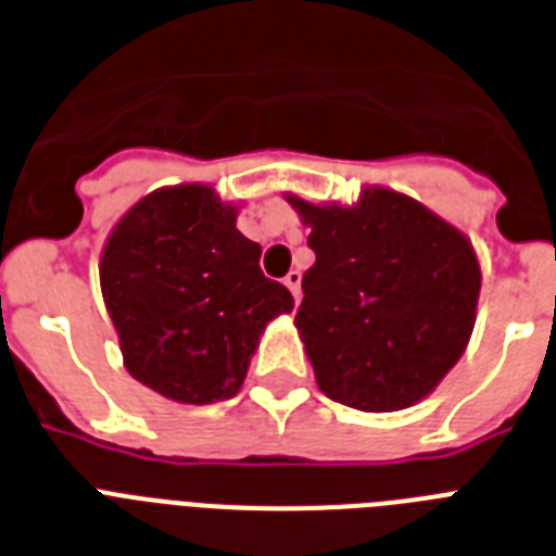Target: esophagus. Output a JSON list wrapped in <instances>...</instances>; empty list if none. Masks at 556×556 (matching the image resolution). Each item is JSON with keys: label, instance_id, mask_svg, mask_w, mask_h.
Instances as JSON below:
<instances>
[{"label": "esophagus", "instance_id": "esophagus-1", "mask_svg": "<svg viewBox=\"0 0 556 556\" xmlns=\"http://www.w3.org/2000/svg\"><path fill=\"white\" fill-rule=\"evenodd\" d=\"M282 282H286L288 291L293 293V300L300 302V296H302V274H300V270H288Z\"/></svg>", "mask_w": 556, "mask_h": 556}]
</instances>
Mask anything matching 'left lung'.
Segmentation results:
<instances>
[{
  "label": "left lung",
  "mask_w": 556,
  "mask_h": 556,
  "mask_svg": "<svg viewBox=\"0 0 556 556\" xmlns=\"http://www.w3.org/2000/svg\"><path fill=\"white\" fill-rule=\"evenodd\" d=\"M288 202L317 254L293 323L319 391L374 414L419 403L471 340L482 274L468 237L388 188L356 205Z\"/></svg>",
  "instance_id": "1"
}]
</instances>
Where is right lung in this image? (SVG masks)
I'll use <instances>...</instances> for the list:
<instances>
[{"label": "right lung", "instance_id": "1", "mask_svg": "<svg viewBox=\"0 0 556 556\" xmlns=\"http://www.w3.org/2000/svg\"><path fill=\"white\" fill-rule=\"evenodd\" d=\"M211 185L148 193L111 231L99 282L125 368L188 405L231 400L265 325L293 308Z\"/></svg>", "mask_w": 556, "mask_h": 556}]
</instances>
